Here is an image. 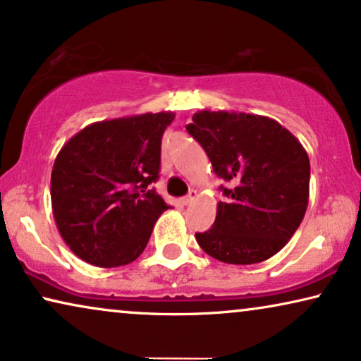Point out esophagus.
<instances>
[{
    "label": "esophagus",
    "mask_w": 361,
    "mask_h": 361,
    "mask_svg": "<svg viewBox=\"0 0 361 361\" xmlns=\"http://www.w3.org/2000/svg\"><path fill=\"white\" fill-rule=\"evenodd\" d=\"M195 199H197V192L195 190H190L185 197H182L180 202H182V205H190Z\"/></svg>",
    "instance_id": "1"
}]
</instances>
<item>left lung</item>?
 Returning a JSON list of instances; mask_svg holds the SVG:
<instances>
[{
	"mask_svg": "<svg viewBox=\"0 0 361 361\" xmlns=\"http://www.w3.org/2000/svg\"><path fill=\"white\" fill-rule=\"evenodd\" d=\"M187 131L204 147L220 189L210 230L195 233L212 258L255 264L293 238L309 204V156L293 133L268 116L202 110Z\"/></svg>",
	"mask_w": 361,
	"mask_h": 361,
	"instance_id": "1",
	"label": "left lung"
}]
</instances>
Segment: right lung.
I'll use <instances>...</instances> for the list:
<instances>
[{"label": "right lung", "instance_id": "obj_1", "mask_svg": "<svg viewBox=\"0 0 361 361\" xmlns=\"http://www.w3.org/2000/svg\"><path fill=\"white\" fill-rule=\"evenodd\" d=\"M174 113L97 121L56 157L51 200L59 233L78 258L100 268L130 264L145 251L169 205L154 189L161 140Z\"/></svg>", "mask_w": 361, "mask_h": 361}]
</instances>
